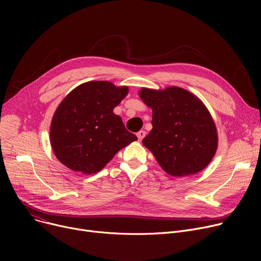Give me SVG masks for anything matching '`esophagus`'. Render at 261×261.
Instances as JSON below:
<instances>
[{
    "label": "esophagus",
    "mask_w": 261,
    "mask_h": 261,
    "mask_svg": "<svg viewBox=\"0 0 261 261\" xmlns=\"http://www.w3.org/2000/svg\"><path fill=\"white\" fill-rule=\"evenodd\" d=\"M136 135H138V139H139V141H142V140L145 138V136H146V131L141 130V131H139V132H138V134H136Z\"/></svg>",
    "instance_id": "obj_1"
}]
</instances>
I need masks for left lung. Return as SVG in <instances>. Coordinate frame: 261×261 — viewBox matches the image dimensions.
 <instances>
[{
  "mask_svg": "<svg viewBox=\"0 0 261 261\" xmlns=\"http://www.w3.org/2000/svg\"><path fill=\"white\" fill-rule=\"evenodd\" d=\"M139 95L152 110V129L143 145L159 165L176 177L196 174L208 166L218 148L214 118L203 101L185 89L142 88Z\"/></svg>",
  "mask_w": 261,
  "mask_h": 261,
  "instance_id": "obj_1",
  "label": "left lung"
}]
</instances>
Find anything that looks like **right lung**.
I'll list each match as a JSON object with an SVG mask.
<instances>
[{"label": "right lung", "mask_w": 261, "mask_h": 261, "mask_svg": "<svg viewBox=\"0 0 261 261\" xmlns=\"http://www.w3.org/2000/svg\"><path fill=\"white\" fill-rule=\"evenodd\" d=\"M129 93L107 80L85 82L68 93L55 111L50 146L58 161L75 172L100 171L136 136L113 110Z\"/></svg>", "instance_id": "1"}]
</instances>
